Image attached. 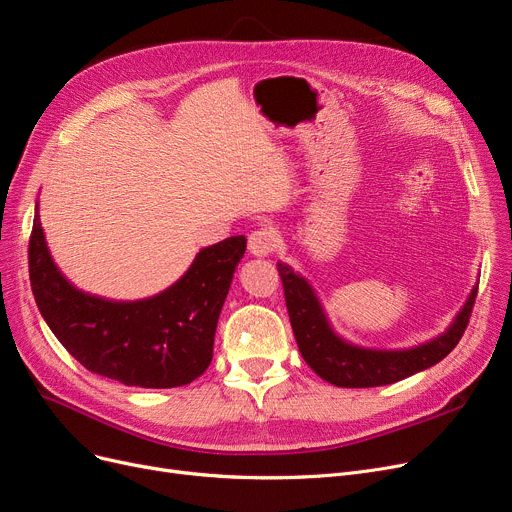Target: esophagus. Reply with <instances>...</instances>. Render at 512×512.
<instances>
[{
  "label": "esophagus",
  "instance_id": "esophagus-1",
  "mask_svg": "<svg viewBox=\"0 0 512 512\" xmlns=\"http://www.w3.org/2000/svg\"><path fill=\"white\" fill-rule=\"evenodd\" d=\"M276 247H278V238H276V232L272 228L255 230L249 236V251L257 257L272 255L276 251Z\"/></svg>",
  "mask_w": 512,
  "mask_h": 512
}]
</instances>
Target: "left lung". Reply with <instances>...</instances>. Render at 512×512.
Wrapping results in <instances>:
<instances>
[{
    "label": "left lung",
    "mask_w": 512,
    "mask_h": 512,
    "mask_svg": "<svg viewBox=\"0 0 512 512\" xmlns=\"http://www.w3.org/2000/svg\"><path fill=\"white\" fill-rule=\"evenodd\" d=\"M278 274L284 286L288 318H291L303 360L324 381L349 389L391 385L441 362L462 339L477 297L475 286L454 324L435 341L414 349L379 351L353 347L341 341L330 330L324 311L309 284L284 263H278Z\"/></svg>",
    "instance_id": "obj_1"
}]
</instances>
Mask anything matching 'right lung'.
<instances>
[{"label":"right lung","instance_id":"add662e5","mask_svg":"<svg viewBox=\"0 0 512 512\" xmlns=\"http://www.w3.org/2000/svg\"><path fill=\"white\" fill-rule=\"evenodd\" d=\"M244 249L247 238L230 236L198 253L165 293L104 301L77 291L58 272L35 209L29 278L43 320L83 368L129 387L169 389L209 368L219 311Z\"/></svg>","mask_w":512,"mask_h":512}]
</instances>
